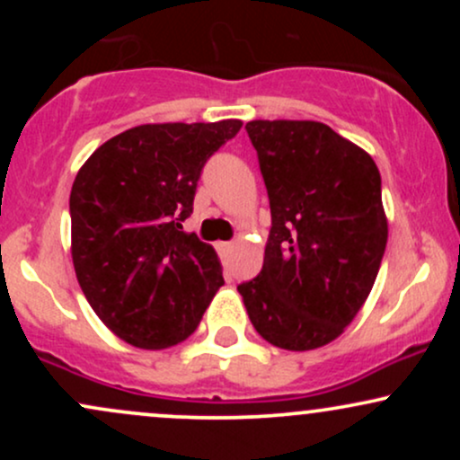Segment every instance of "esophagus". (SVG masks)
Instances as JSON below:
<instances>
[{"label":"esophagus","instance_id":"1","mask_svg":"<svg viewBox=\"0 0 460 460\" xmlns=\"http://www.w3.org/2000/svg\"><path fill=\"white\" fill-rule=\"evenodd\" d=\"M218 251L223 252V255H229V252L234 251V242H220V244H218Z\"/></svg>","mask_w":460,"mask_h":460}]
</instances>
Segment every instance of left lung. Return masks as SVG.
<instances>
[{
    "instance_id": "8db88e82",
    "label": "left lung",
    "mask_w": 460,
    "mask_h": 460,
    "mask_svg": "<svg viewBox=\"0 0 460 460\" xmlns=\"http://www.w3.org/2000/svg\"><path fill=\"white\" fill-rule=\"evenodd\" d=\"M270 199L261 272L237 285L255 331L283 350L337 340L372 292L387 246L381 172L318 120H251Z\"/></svg>"
}]
</instances>
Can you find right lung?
I'll return each instance as SVG.
<instances>
[{"mask_svg":"<svg viewBox=\"0 0 460 460\" xmlns=\"http://www.w3.org/2000/svg\"><path fill=\"white\" fill-rule=\"evenodd\" d=\"M242 120L138 125L103 142L71 188V255L99 320L128 344L188 340L220 285L209 244L183 231L205 162Z\"/></svg>","mask_w":460,"mask_h":460,"instance_id":"obj_1","label":"right lung"}]
</instances>
